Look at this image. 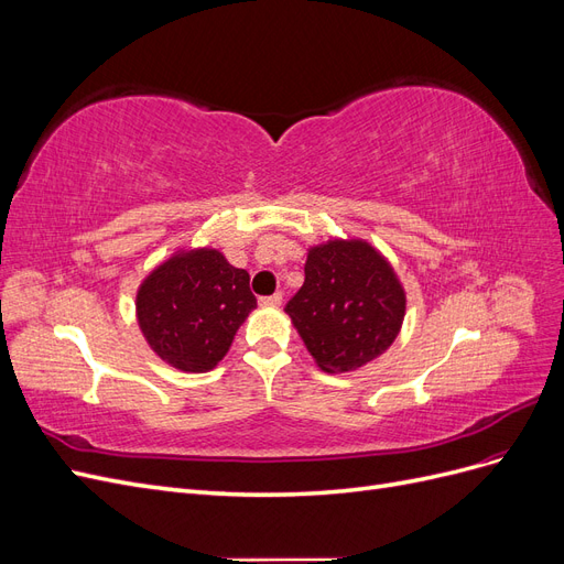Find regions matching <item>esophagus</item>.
<instances>
[{"instance_id": "obj_1", "label": "esophagus", "mask_w": 564, "mask_h": 564, "mask_svg": "<svg viewBox=\"0 0 564 564\" xmlns=\"http://www.w3.org/2000/svg\"><path fill=\"white\" fill-rule=\"evenodd\" d=\"M282 303V294H272V296H263L261 299V305H280Z\"/></svg>"}]
</instances>
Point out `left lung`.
I'll list each match as a JSON object with an SVG mask.
<instances>
[{
  "mask_svg": "<svg viewBox=\"0 0 564 564\" xmlns=\"http://www.w3.org/2000/svg\"><path fill=\"white\" fill-rule=\"evenodd\" d=\"M284 311L319 369L344 373L390 348L404 319V292L379 251L334 240L308 251L305 282Z\"/></svg>",
  "mask_w": 564,
  "mask_h": 564,
  "instance_id": "left-lung-1",
  "label": "left lung"
}]
</instances>
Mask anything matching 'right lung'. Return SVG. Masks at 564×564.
Wrapping results in <instances>:
<instances>
[{
  "instance_id": "1",
  "label": "right lung",
  "mask_w": 564,
  "mask_h": 564,
  "mask_svg": "<svg viewBox=\"0 0 564 564\" xmlns=\"http://www.w3.org/2000/svg\"><path fill=\"white\" fill-rule=\"evenodd\" d=\"M253 308L249 272L216 249L174 256L150 272L135 296L150 348L183 371H209L224 360Z\"/></svg>"
}]
</instances>
